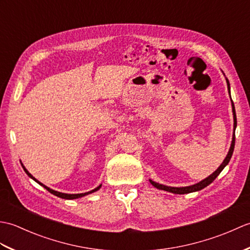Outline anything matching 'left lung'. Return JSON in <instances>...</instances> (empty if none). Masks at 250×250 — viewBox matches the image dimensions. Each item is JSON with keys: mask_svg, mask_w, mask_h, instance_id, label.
<instances>
[{"mask_svg": "<svg viewBox=\"0 0 250 250\" xmlns=\"http://www.w3.org/2000/svg\"><path fill=\"white\" fill-rule=\"evenodd\" d=\"M227 84H228V90H229V93H230V83L229 81L227 79ZM231 97V95H230ZM233 106V117H234V132H235V128H236V114H235V108H234V104L232 103ZM234 145H235V133H233V139H232V144L230 147V150L228 152V155L226 157V159L224 160V162L221 163V166L217 168V171H215L213 174L208 176L207 178H205L204 180H202V182L195 184L193 186H189V187H180V188H176V187H168V186H164L161 184H157L155 182H152L150 180L151 185L153 187H156L158 189H161V190H166L168 191V192H172V193H176V194H185V193H190V192H194V191H199L201 189H203L205 187H207L209 184H211L216 179V177L218 176V175L221 173L222 169L225 168V167L227 166L228 163H229L230 159L232 157V153L233 150H234Z\"/></svg>", "mask_w": 250, "mask_h": 250, "instance_id": "left-lung-1", "label": "left lung"}]
</instances>
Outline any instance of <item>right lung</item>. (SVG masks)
<instances>
[{
    "instance_id": "1",
    "label": "right lung",
    "mask_w": 250,
    "mask_h": 250,
    "mask_svg": "<svg viewBox=\"0 0 250 250\" xmlns=\"http://www.w3.org/2000/svg\"><path fill=\"white\" fill-rule=\"evenodd\" d=\"M21 166H22V164H21ZM22 167H23V169H24V172L28 174V176L29 177H31L32 179H34L36 183H39L41 186H43V187L46 189V190H48L50 193H52V194H55V195H57V196H59V198H62V199H67V200H73V199H78V198H82V196H83V195H87V194H89V193H92V192H94V191H98L100 188H101V185L99 186V187H97L95 189H93V190H91V191H89V192H84V193H77V194H67V193H62V192H58V191H55V190H52V189H50V188H48V187H46L45 185H43L42 183H40L39 180H36L33 176H32V175L28 172V169H26L23 166H22Z\"/></svg>"
}]
</instances>
